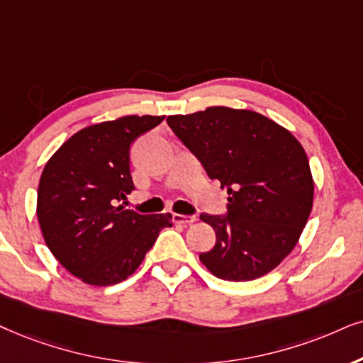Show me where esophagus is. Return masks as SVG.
Segmentation results:
<instances>
[{
    "mask_svg": "<svg viewBox=\"0 0 363 363\" xmlns=\"http://www.w3.org/2000/svg\"><path fill=\"white\" fill-rule=\"evenodd\" d=\"M174 223L177 224H191L196 221V216H186V214H174L172 216Z\"/></svg>",
    "mask_w": 363,
    "mask_h": 363,
    "instance_id": "esophagus-1",
    "label": "esophagus"
}]
</instances>
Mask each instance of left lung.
<instances>
[{"label":"left lung","instance_id":"obj_1","mask_svg":"<svg viewBox=\"0 0 363 363\" xmlns=\"http://www.w3.org/2000/svg\"><path fill=\"white\" fill-rule=\"evenodd\" d=\"M169 127L228 189L226 214H201L216 245L199 255L214 277L250 281L295 247L313 206L303 147L286 128L251 110L209 107L167 117Z\"/></svg>","mask_w":363,"mask_h":363}]
</instances>
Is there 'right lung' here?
I'll return each instance as SVG.
<instances>
[{
  "label": "right lung",
  "mask_w": 363,
  "mask_h": 363,
  "mask_svg": "<svg viewBox=\"0 0 363 363\" xmlns=\"http://www.w3.org/2000/svg\"><path fill=\"white\" fill-rule=\"evenodd\" d=\"M164 117L127 116L72 135L40 177L36 214L45 242L73 277L95 286L127 279L172 216L117 206L130 194V145Z\"/></svg>",
  "instance_id": "right-lung-1"
}]
</instances>
